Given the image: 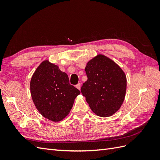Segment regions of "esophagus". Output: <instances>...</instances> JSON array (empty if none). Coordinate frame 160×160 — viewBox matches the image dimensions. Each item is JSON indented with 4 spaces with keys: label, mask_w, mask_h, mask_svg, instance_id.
<instances>
[{
    "label": "esophagus",
    "mask_w": 160,
    "mask_h": 160,
    "mask_svg": "<svg viewBox=\"0 0 160 160\" xmlns=\"http://www.w3.org/2000/svg\"><path fill=\"white\" fill-rule=\"evenodd\" d=\"M76 88L78 89L79 90L81 89V83H78L77 85H76Z\"/></svg>",
    "instance_id": "1"
}]
</instances>
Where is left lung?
<instances>
[{
	"label": "left lung",
	"mask_w": 160,
	"mask_h": 160,
	"mask_svg": "<svg viewBox=\"0 0 160 160\" xmlns=\"http://www.w3.org/2000/svg\"><path fill=\"white\" fill-rule=\"evenodd\" d=\"M88 80L81 91L92 111L99 117H109L122 105L127 89L124 71L108 57L98 54L85 68Z\"/></svg>",
	"instance_id": "left-lung-1"
}]
</instances>
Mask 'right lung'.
I'll return each instance as SVG.
<instances>
[{
  "label": "right lung",
  "mask_w": 160,
  "mask_h": 160,
  "mask_svg": "<svg viewBox=\"0 0 160 160\" xmlns=\"http://www.w3.org/2000/svg\"><path fill=\"white\" fill-rule=\"evenodd\" d=\"M30 89L37 109L43 117L58 122L69 115L79 90L69 84L68 75L49 60L43 61L31 77Z\"/></svg>",
  "instance_id": "right-lung-1"
}]
</instances>
